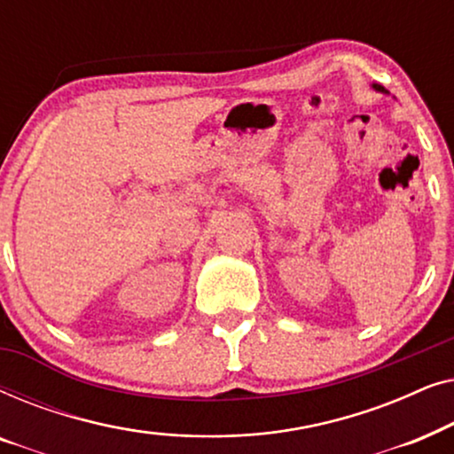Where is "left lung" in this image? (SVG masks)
Masks as SVG:
<instances>
[{"label": "left lung", "mask_w": 454, "mask_h": 454, "mask_svg": "<svg viewBox=\"0 0 454 454\" xmlns=\"http://www.w3.org/2000/svg\"><path fill=\"white\" fill-rule=\"evenodd\" d=\"M374 89H376V90H384V89H380V86H376V84H374Z\"/></svg>", "instance_id": "left-lung-1"}]
</instances>
